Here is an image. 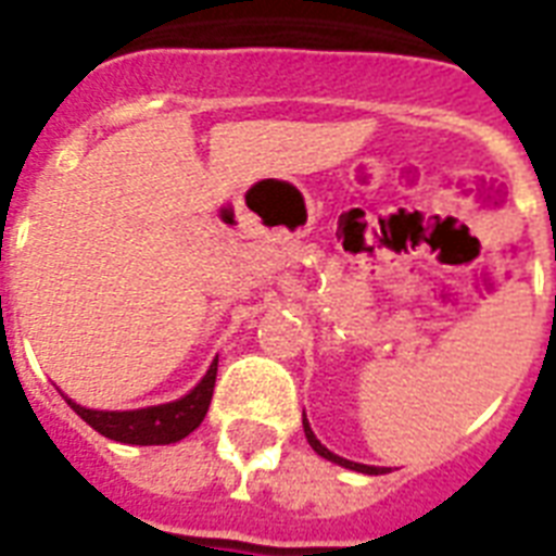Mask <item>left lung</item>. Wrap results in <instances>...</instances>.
Segmentation results:
<instances>
[{
    "mask_svg": "<svg viewBox=\"0 0 556 556\" xmlns=\"http://www.w3.org/2000/svg\"><path fill=\"white\" fill-rule=\"evenodd\" d=\"M303 430H305V439H308V444H312L317 456L329 458V462H334V465H340V467H349V470H357V473H369V476L387 473V467L357 465V462H349V458H343V456H334V453H331L329 447H323L320 439H317V435H314V432H312V427H308V418H305V413H303Z\"/></svg>",
    "mask_w": 556,
    "mask_h": 556,
    "instance_id": "left-lung-1",
    "label": "left lung"
}]
</instances>
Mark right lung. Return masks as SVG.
<instances>
[{
	"label": "right lung",
	"mask_w": 556,
	"mask_h": 556,
	"mask_svg": "<svg viewBox=\"0 0 556 556\" xmlns=\"http://www.w3.org/2000/svg\"><path fill=\"white\" fill-rule=\"evenodd\" d=\"M216 369L218 357L210 364L207 375L178 401L159 406H143V409H126V413H109V409H86V406L74 404L72 397H65L74 413L80 415L83 421L89 424L91 430H98L100 435H106L121 444H176L185 435H190L210 409V397H213V387H216Z\"/></svg>",
	"instance_id": "1"
}]
</instances>
